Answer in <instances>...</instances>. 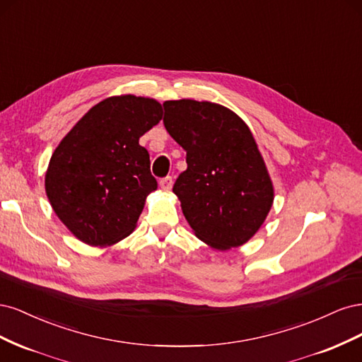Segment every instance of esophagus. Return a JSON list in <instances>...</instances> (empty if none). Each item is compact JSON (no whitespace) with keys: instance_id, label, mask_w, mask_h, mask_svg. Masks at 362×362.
Returning <instances> with one entry per match:
<instances>
[{"instance_id":"obj_1","label":"esophagus","mask_w":362,"mask_h":362,"mask_svg":"<svg viewBox=\"0 0 362 362\" xmlns=\"http://www.w3.org/2000/svg\"><path fill=\"white\" fill-rule=\"evenodd\" d=\"M172 185H173V180H172V177H166V178L160 180V187H161L163 190H170V189H172Z\"/></svg>"}]
</instances>
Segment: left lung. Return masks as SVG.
<instances>
[{
  "label": "left lung",
  "instance_id": "left-lung-1",
  "mask_svg": "<svg viewBox=\"0 0 362 362\" xmlns=\"http://www.w3.org/2000/svg\"><path fill=\"white\" fill-rule=\"evenodd\" d=\"M163 124L187 152L173 193L194 235L226 250L264 223L273 184L249 127L229 108L194 100L166 101Z\"/></svg>",
  "mask_w": 362,
  "mask_h": 362
}]
</instances>
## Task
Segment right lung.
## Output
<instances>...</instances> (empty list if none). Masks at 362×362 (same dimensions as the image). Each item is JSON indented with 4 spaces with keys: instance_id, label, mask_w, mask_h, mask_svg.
<instances>
[{
    "instance_id": "right-lung-1",
    "label": "right lung",
    "mask_w": 362,
    "mask_h": 362,
    "mask_svg": "<svg viewBox=\"0 0 362 362\" xmlns=\"http://www.w3.org/2000/svg\"><path fill=\"white\" fill-rule=\"evenodd\" d=\"M163 117L152 98L120 95L98 103L52 152L45 190L54 213L90 246L134 231L146 196L157 190L139 139Z\"/></svg>"
}]
</instances>
